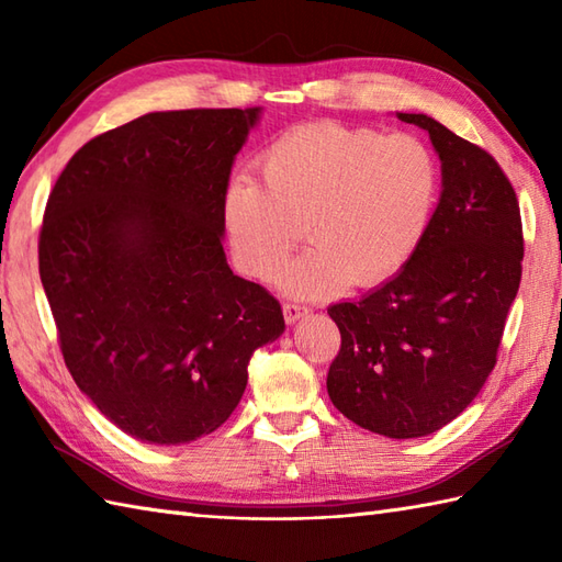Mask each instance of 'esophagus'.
<instances>
[{"label":"esophagus","instance_id":"esophagus-1","mask_svg":"<svg viewBox=\"0 0 562 562\" xmlns=\"http://www.w3.org/2000/svg\"><path fill=\"white\" fill-rule=\"evenodd\" d=\"M282 314H284V321H288V324H294V321H300L308 314V308L304 304H296V302H284Z\"/></svg>","mask_w":562,"mask_h":562}]
</instances>
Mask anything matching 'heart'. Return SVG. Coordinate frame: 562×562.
Returning <instances> with one entry per match:
<instances>
[{
  "label": "heart",
  "instance_id": "b5f03b06",
  "mask_svg": "<svg viewBox=\"0 0 562 562\" xmlns=\"http://www.w3.org/2000/svg\"><path fill=\"white\" fill-rule=\"evenodd\" d=\"M258 164L267 183L236 173L224 188L222 220L238 266L258 280L272 278L306 229L314 246L278 278L292 294L384 282L432 222L439 166L415 135L314 123L272 139Z\"/></svg>",
  "mask_w": 562,
  "mask_h": 562
}]
</instances>
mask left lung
I'll use <instances>...</instances> for the list:
<instances>
[{"label": "left lung", "instance_id": "1", "mask_svg": "<svg viewBox=\"0 0 562 562\" xmlns=\"http://www.w3.org/2000/svg\"><path fill=\"white\" fill-rule=\"evenodd\" d=\"M398 117L432 139L441 195L401 272L328 308L340 352L326 386L355 425L413 439L461 415L491 376L519 290L524 236L515 188L491 154L429 115Z\"/></svg>", "mask_w": 562, "mask_h": 562}]
</instances>
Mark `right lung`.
<instances>
[{
    "label": "right lung",
    "instance_id": "add662e5",
    "mask_svg": "<svg viewBox=\"0 0 562 562\" xmlns=\"http://www.w3.org/2000/svg\"><path fill=\"white\" fill-rule=\"evenodd\" d=\"M260 109L147 113L89 139L47 198L41 282L81 393L147 445L234 413L280 302L232 272L222 195Z\"/></svg>",
    "mask_w": 562,
    "mask_h": 562
}]
</instances>
